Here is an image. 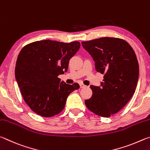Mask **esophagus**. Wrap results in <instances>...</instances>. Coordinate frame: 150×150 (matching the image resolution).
Returning a JSON list of instances; mask_svg holds the SVG:
<instances>
[{"mask_svg":"<svg viewBox=\"0 0 150 150\" xmlns=\"http://www.w3.org/2000/svg\"><path fill=\"white\" fill-rule=\"evenodd\" d=\"M80 88H83L86 87V85L83 84V83H80Z\"/></svg>","mask_w":150,"mask_h":150,"instance_id":"obj_1","label":"esophagus"}]
</instances>
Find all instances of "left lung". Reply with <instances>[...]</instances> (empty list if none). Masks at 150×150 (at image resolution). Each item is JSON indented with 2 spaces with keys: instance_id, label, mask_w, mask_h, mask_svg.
Listing matches in <instances>:
<instances>
[{
  "instance_id": "8db88e82",
  "label": "left lung",
  "mask_w": 150,
  "mask_h": 150,
  "mask_svg": "<svg viewBox=\"0 0 150 150\" xmlns=\"http://www.w3.org/2000/svg\"><path fill=\"white\" fill-rule=\"evenodd\" d=\"M98 72L104 74L101 87L90 86L92 96L85 104L98 116L109 117L127 104L135 92L139 76L136 54L122 39L105 37L82 41Z\"/></svg>"
}]
</instances>
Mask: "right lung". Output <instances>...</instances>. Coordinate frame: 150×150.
I'll list each match as a JSON object with an SVG mask.
<instances>
[{"label": "right lung", "mask_w": 150, "mask_h": 150, "mask_svg": "<svg viewBox=\"0 0 150 150\" xmlns=\"http://www.w3.org/2000/svg\"><path fill=\"white\" fill-rule=\"evenodd\" d=\"M80 47L78 41L63 43L50 39L26 45L18 54L16 79L23 100L39 116L51 117L64 108L67 97L80 88L60 82L70 59Z\"/></svg>", "instance_id": "right-lung-1"}]
</instances>
